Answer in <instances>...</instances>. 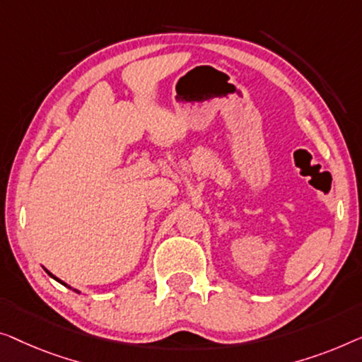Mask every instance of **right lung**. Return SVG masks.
Segmentation results:
<instances>
[{
  "label": "right lung",
  "mask_w": 362,
  "mask_h": 362,
  "mask_svg": "<svg viewBox=\"0 0 362 362\" xmlns=\"http://www.w3.org/2000/svg\"><path fill=\"white\" fill-rule=\"evenodd\" d=\"M44 271H45V272H47V274H49V276H50V277H52V279H55V281H57V282H60V284H62V285H65V287H69V288H72V287H70V285H67V284H65V282H62V281H60V279H57V277H55V276H54V274H52V272H49V271H47V269H45V267H44Z\"/></svg>",
  "instance_id": "obj_1"
}]
</instances>
